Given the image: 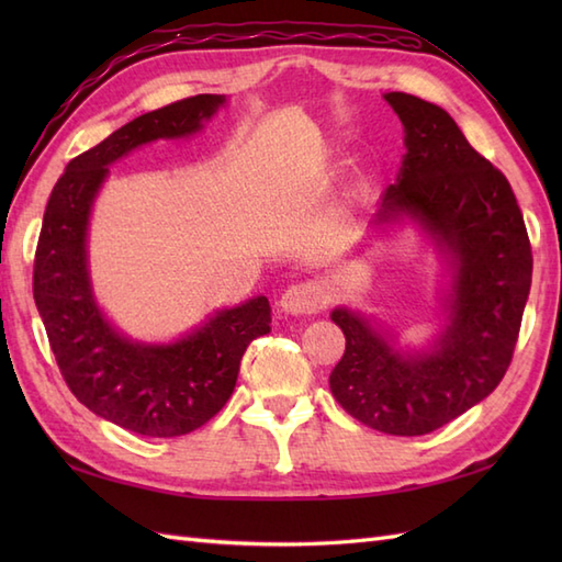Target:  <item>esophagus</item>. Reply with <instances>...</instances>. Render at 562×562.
Wrapping results in <instances>:
<instances>
[{
    "instance_id": "34e87169",
    "label": "esophagus",
    "mask_w": 562,
    "mask_h": 562,
    "mask_svg": "<svg viewBox=\"0 0 562 562\" xmlns=\"http://www.w3.org/2000/svg\"><path fill=\"white\" fill-rule=\"evenodd\" d=\"M326 296L324 290L318 288V282L306 280V282H296L292 288H288L280 296V308L284 314L292 316H304V314H316L324 308Z\"/></svg>"
}]
</instances>
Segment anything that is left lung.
<instances>
[{
	"mask_svg": "<svg viewBox=\"0 0 562 562\" xmlns=\"http://www.w3.org/2000/svg\"><path fill=\"white\" fill-rule=\"evenodd\" d=\"M403 123V166L376 224L417 222L453 258L449 324L427 352L403 355L352 308H333L345 355L330 393L386 435L435 432L497 389L512 362L531 288V244L503 171L453 117L411 93L384 97Z\"/></svg>",
	"mask_w": 562,
	"mask_h": 562,
	"instance_id": "1",
	"label": "left lung"
}]
</instances>
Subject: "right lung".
Masks as SVG:
<instances>
[{
  "mask_svg": "<svg viewBox=\"0 0 562 562\" xmlns=\"http://www.w3.org/2000/svg\"><path fill=\"white\" fill-rule=\"evenodd\" d=\"M224 97L198 93L135 117L67 164L43 214L33 300L69 391L103 420L145 437H181L229 401L250 340L270 333V304L222 308L169 345L133 342L97 306L87 266L93 198L109 166L154 139L193 135Z\"/></svg>",
  "mask_w": 562,
  "mask_h": 562,
  "instance_id": "right-lung-1",
  "label": "right lung"
}]
</instances>
